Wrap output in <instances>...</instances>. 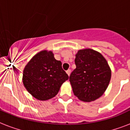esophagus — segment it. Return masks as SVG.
I'll return each mask as SVG.
<instances>
[{"mask_svg": "<svg viewBox=\"0 0 130 130\" xmlns=\"http://www.w3.org/2000/svg\"><path fill=\"white\" fill-rule=\"evenodd\" d=\"M66 73H67V75L69 76L70 74H71V69H68V70H67V71H66Z\"/></svg>", "mask_w": 130, "mask_h": 130, "instance_id": "34e87169", "label": "esophagus"}]
</instances>
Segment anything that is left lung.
<instances>
[{
	"mask_svg": "<svg viewBox=\"0 0 130 130\" xmlns=\"http://www.w3.org/2000/svg\"><path fill=\"white\" fill-rule=\"evenodd\" d=\"M75 63L76 68L69 76L74 94L85 102L93 101L101 96L111 77L106 59L96 51L84 49L77 52Z\"/></svg>",
	"mask_w": 130,
	"mask_h": 130,
	"instance_id": "left-lung-1",
	"label": "left lung"
}]
</instances>
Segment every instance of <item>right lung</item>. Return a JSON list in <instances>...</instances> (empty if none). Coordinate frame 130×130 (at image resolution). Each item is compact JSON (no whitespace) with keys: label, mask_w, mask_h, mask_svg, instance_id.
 Instances as JSON below:
<instances>
[{"label":"right lung","mask_w":130,"mask_h":130,"mask_svg":"<svg viewBox=\"0 0 130 130\" xmlns=\"http://www.w3.org/2000/svg\"><path fill=\"white\" fill-rule=\"evenodd\" d=\"M69 76L62 68V63L55 59L51 51L38 53L23 70V83L36 99L46 101L55 96Z\"/></svg>","instance_id":"obj_1"}]
</instances>
